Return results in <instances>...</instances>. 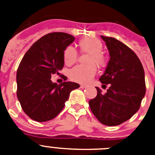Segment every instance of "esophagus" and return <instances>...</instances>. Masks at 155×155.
I'll return each instance as SVG.
<instances>
[{"label":"esophagus","mask_w":155,"mask_h":155,"mask_svg":"<svg viewBox=\"0 0 155 155\" xmlns=\"http://www.w3.org/2000/svg\"><path fill=\"white\" fill-rule=\"evenodd\" d=\"M80 87L81 88H86V87H87V86L84 85V84H81Z\"/></svg>","instance_id":"1"}]
</instances>
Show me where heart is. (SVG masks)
I'll return each mask as SVG.
<instances>
[{
	"label": "heart",
	"instance_id": "obj_1",
	"mask_svg": "<svg viewBox=\"0 0 155 155\" xmlns=\"http://www.w3.org/2000/svg\"><path fill=\"white\" fill-rule=\"evenodd\" d=\"M78 46L81 51L89 53L87 56V65H78L70 72L71 78L81 84L89 83L96 74V67H103L105 64V57L102 53V42L96 38H86L79 41ZM78 59V53L73 46H69L64 51V61L67 65L74 64Z\"/></svg>",
	"mask_w": 155,
	"mask_h": 155
}]
</instances>
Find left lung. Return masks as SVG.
Listing matches in <instances>:
<instances>
[{
    "label": "left lung",
    "instance_id": "left-lung-1",
    "mask_svg": "<svg viewBox=\"0 0 155 155\" xmlns=\"http://www.w3.org/2000/svg\"><path fill=\"white\" fill-rule=\"evenodd\" d=\"M101 38L110 59L99 80L110 86L105 94L96 87V97L88 103L101 124L113 127L130 120L140 109L146 92L144 71L136 53L128 46L112 37Z\"/></svg>",
    "mask_w": 155,
    "mask_h": 155
}]
</instances>
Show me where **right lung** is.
Returning <instances> with one entry per match:
<instances>
[{
	"mask_svg": "<svg viewBox=\"0 0 155 155\" xmlns=\"http://www.w3.org/2000/svg\"><path fill=\"white\" fill-rule=\"evenodd\" d=\"M74 41L64 32H52L37 40L25 53L16 75L17 96L25 114L37 122L53 120L61 113L75 82L53 83L51 76L60 74L64 65V51Z\"/></svg>",
	"mask_w": 155,
	"mask_h": 155,
	"instance_id": "right-lung-1",
	"label": "right lung"
}]
</instances>
